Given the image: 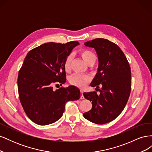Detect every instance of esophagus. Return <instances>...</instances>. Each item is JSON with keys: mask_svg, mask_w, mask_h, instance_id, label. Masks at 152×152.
I'll use <instances>...</instances> for the list:
<instances>
[{"mask_svg": "<svg viewBox=\"0 0 152 152\" xmlns=\"http://www.w3.org/2000/svg\"><path fill=\"white\" fill-rule=\"evenodd\" d=\"M80 99H84V95H83V92H82V91H80Z\"/></svg>", "mask_w": 152, "mask_h": 152, "instance_id": "obj_1", "label": "esophagus"}]
</instances>
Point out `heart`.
Listing matches in <instances>:
<instances>
[{
    "label": "heart",
    "mask_w": 152,
    "mask_h": 152,
    "mask_svg": "<svg viewBox=\"0 0 152 152\" xmlns=\"http://www.w3.org/2000/svg\"><path fill=\"white\" fill-rule=\"evenodd\" d=\"M80 56H82V59L84 61L89 65L90 64L94 63L96 59V56L94 52L89 49H83L80 52ZM72 61V54L68 55L66 56L65 63H64V67L66 71H68L70 70L71 68V63ZM90 80V78L89 76L86 75H80L75 73L72 75H71L68 78V80L70 83L73 85L77 86L78 87H80L82 88L86 86V84L88 83V82Z\"/></svg>",
    "instance_id": "b5f03b06"
}]
</instances>
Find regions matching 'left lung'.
Masks as SVG:
<instances>
[{
  "instance_id": "8db88e82",
  "label": "left lung",
  "mask_w": 152,
  "mask_h": 152,
  "mask_svg": "<svg viewBox=\"0 0 152 152\" xmlns=\"http://www.w3.org/2000/svg\"><path fill=\"white\" fill-rule=\"evenodd\" d=\"M94 48L98 58V72L91 83L99 89L96 92L84 93L92 102V109L83 114L90 122L104 124L113 121L123 111L131 89V72L127 59L117 45L107 39H96L84 43Z\"/></svg>"
}]
</instances>
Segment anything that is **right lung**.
Returning <instances> with one entry per match:
<instances>
[{
  "label": "right lung",
  "mask_w": 152,
  "mask_h": 152,
  "mask_svg": "<svg viewBox=\"0 0 152 152\" xmlns=\"http://www.w3.org/2000/svg\"><path fill=\"white\" fill-rule=\"evenodd\" d=\"M78 45L76 41L48 42L27 54L18 73V93L25 112L34 123L45 126L56 122L63 115L65 103L80 98V90L75 86L53 89L56 82L65 83L64 63Z\"/></svg>",
  "instance_id": "add662e5"
}]
</instances>
